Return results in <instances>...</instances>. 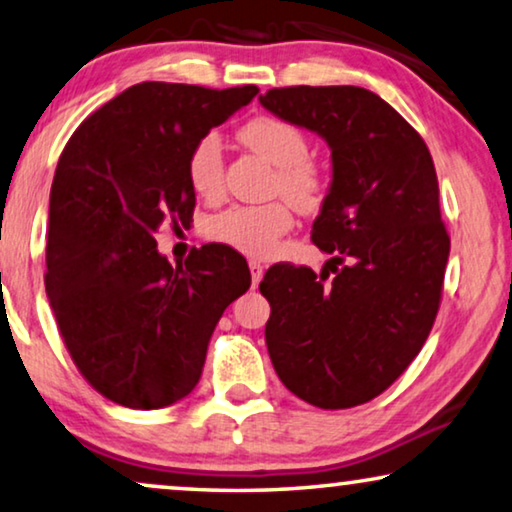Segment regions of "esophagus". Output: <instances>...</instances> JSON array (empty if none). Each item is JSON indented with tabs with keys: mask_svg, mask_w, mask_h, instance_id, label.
I'll return each instance as SVG.
<instances>
[{
	"mask_svg": "<svg viewBox=\"0 0 512 512\" xmlns=\"http://www.w3.org/2000/svg\"><path fill=\"white\" fill-rule=\"evenodd\" d=\"M249 270H251V284L254 286H258L261 284V279H263V265L258 263V261H249Z\"/></svg>",
	"mask_w": 512,
	"mask_h": 512,
	"instance_id": "esophagus-1",
	"label": "esophagus"
}]
</instances>
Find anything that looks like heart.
<instances>
[{"instance_id": "obj_1", "label": "heart", "mask_w": 512, "mask_h": 512, "mask_svg": "<svg viewBox=\"0 0 512 512\" xmlns=\"http://www.w3.org/2000/svg\"><path fill=\"white\" fill-rule=\"evenodd\" d=\"M244 145L279 168L277 189L295 205L309 207L321 196V177L307 164L309 145L300 129L274 117H258L242 129ZM191 189L205 201H217L224 191V140L217 131L203 133L191 147L187 159ZM293 226L291 207L286 203L233 205L217 214L207 226L212 240L235 251L265 258L274 254L279 238Z\"/></svg>"}]
</instances>
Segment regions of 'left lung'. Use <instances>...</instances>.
<instances>
[{"label": "left lung", "instance_id": "left-lung-1", "mask_svg": "<svg viewBox=\"0 0 512 512\" xmlns=\"http://www.w3.org/2000/svg\"><path fill=\"white\" fill-rule=\"evenodd\" d=\"M279 120L330 147L332 180L311 240L332 258L272 265L261 281L274 372L318 409H351L395 383L432 330L450 238L432 154L381 96L353 85L258 96ZM336 274L330 285L324 279Z\"/></svg>", "mask_w": 512, "mask_h": 512}]
</instances>
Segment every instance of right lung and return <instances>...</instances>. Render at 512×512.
<instances>
[{
    "label": "right lung",
    "mask_w": 512,
    "mask_h": 512,
    "mask_svg": "<svg viewBox=\"0 0 512 512\" xmlns=\"http://www.w3.org/2000/svg\"><path fill=\"white\" fill-rule=\"evenodd\" d=\"M258 94L256 85H133L80 124L50 189L46 293L80 374L129 409H164L201 379L224 309L251 286L226 244L180 265L159 254L166 219L187 224L191 147Z\"/></svg>",
    "instance_id": "1"
}]
</instances>
